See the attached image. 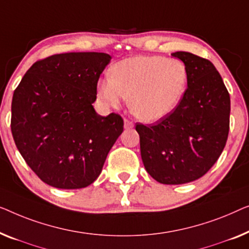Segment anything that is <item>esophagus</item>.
<instances>
[{"label":"esophagus","instance_id":"esophagus-1","mask_svg":"<svg viewBox=\"0 0 249 249\" xmlns=\"http://www.w3.org/2000/svg\"><path fill=\"white\" fill-rule=\"evenodd\" d=\"M133 122L132 121H129V120H127V118H125L124 120V127L125 128H132L133 127Z\"/></svg>","mask_w":249,"mask_h":249}]
</instances>
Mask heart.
Wrapping results in <instances>:
<instances>
[{
    "label": "heart",
    "instance_id": "b5f03b06",
    "mask_svg": "<svg viewBox=\"0 0 249 249\" xmlns=\"http://www.w3.org/2000/svg\"><path fill=\"white\" fill-rule=\"evenodd\" d=\"M186 65L177 58L135 56L118 62L100 79L97 94L107 106L129 98V108L144 122H157L176 109L187 88Z\"/></svg>",
    "mask_w": 249,
    "mask_h": 249
}]
</instances>
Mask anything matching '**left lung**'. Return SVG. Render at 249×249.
Wrapping results in <instances>:
<instances>
[{"mask_svg":"<svg viewBox=\"0 0 249 249\" xmlns=\"http://www.w3.org/2000/svg\"><path fill=\"white\" fill-rule=\"evenodd\" d=\"M186 65L187 89L176 109L155 124H136L145 170L167 185L201 178L216 162L229 133L230 96L209 59L171 54Z\"/></svg>","mask_w":249,"mask_h":249,"instance_id":"8db88e82","label":"left lung"}]
</instances>
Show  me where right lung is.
<instances>
[{"instance_id": "add662e5", "label": "right lung", "mask_w": 249, "mask_h": 249, "mask_svg": "<svg viewBox=\"0 0 249 249\" xmlns=\"http://www.w3.org/2000/svg\"><path fill=\"white\" fill-rule=\"evenodd\" d=\"M110 55L64 53L34 63L13 92L17 148L44 183L62 190L89 186L124 129L118 114L96 113L99 76Z\"/></svg>"}]
</instances>
